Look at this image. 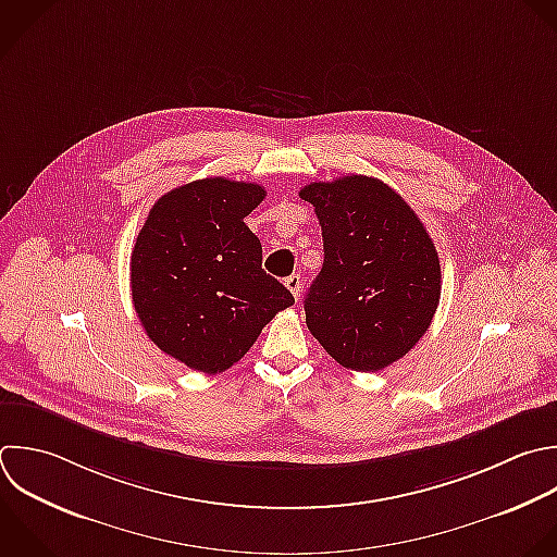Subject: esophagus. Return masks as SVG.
Segmentation results:
<instances>
[{
  "label": "esophagus",
  "mask_w": 557,
  "mask_h": 557,
  "mask_svg": "<svg viewBox=\"0 0 557 557\" xmlns=\"http://www.w3.org/2000/svg\"><path fill=\"white\" fill-rule=\"evenodd\" d=\"M285 287L292 292V296L298 300L300 298V292H302V278L300 274H292L285 278Z\"/></svg>",
  "instance_id": "1"
}]
</instances>
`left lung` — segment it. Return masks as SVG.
Instances as JSON below:
<instances>
[{"mask_svg":"<svg viewBox=\"0 0 557 557\" xmlns=\"http://www.w3.org/2000/svg\"><path fill=\"white\" fill-rule=\"evenodd\" d=\"M324 263L305 298L311 335L344 368L376 372L429 331L440 302L437 250L416 211L372 176L311 183Z\"/></svg>","mask_w":557,"mask_h":557,"instance_id":"1","label":"left lung"}]
</instances>
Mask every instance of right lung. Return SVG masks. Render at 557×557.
I'll return each instance as SVG.
<instances>
[{
    "mask_svg": "<svg viewBox=\"0 0 557 557\" xmlns=\"http://www.w3.org/2000/svg\"><path fill=\"white\" fill-rule=\"evenodd\" d=\"M263 198L257 183L194 181L159 198L139 231L131 257L135 311L148 337L191 370H228L294 305L261 268V242L244 222Z\"/></svg>",
    "mask_w": 557,
    "mask_h": 557,
    "instance_id": "right-lung-1",
    "label": "right lung"
}]
</instances>
